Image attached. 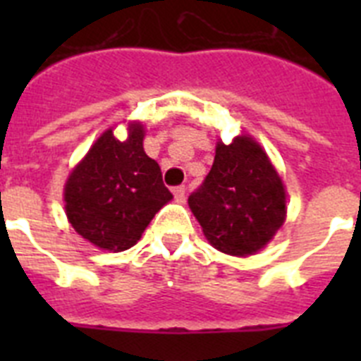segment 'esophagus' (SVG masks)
Segmentation results:
<instances>
[{
    "label": "esophagus",
    "mask_w": 361,
    "mask_h": 361,
    "mask_svg": "<svg viewBox=\"0 0 361 361\" xmlns=\"http://www.w3.org/2000/svg\"><path fill=\"white\" fill-rule=\"evenodd\" d=\"M173 195H175V199L183 202L184 197H186V186H175L173 188Z\"/></svg>",
    "instance_id": "esophagus-1"
}]
</instances>
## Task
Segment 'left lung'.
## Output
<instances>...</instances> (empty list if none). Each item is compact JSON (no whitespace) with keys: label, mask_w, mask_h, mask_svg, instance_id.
<instances>
[{"label":"left lung","mask_w":361,"mask_h":361,"mask_svg":"<svg viewBox=\"0 0 361 361\" xmlns=\"http://www.w3.org/2000/svg\"><path fill=\"white\" fill-rule=\"evenodd\" d=\"M188 204L216 250L242 257L262 250L286 219L282 180L245 135L216 145L212 170Z\"/></svg>","instance_id":"left-lung-1"}]
</instances>
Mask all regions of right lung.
I'll use <instances>...</instances> for the list:
<instances>
[{"mask_svg":"<svg viewBox=\"0 0 361 361\" xmlns=\"http://www.w3.org/2000/svg\"><path fill=\"white\" fill-rule=\"evenodd\" d=\"M142 139V124H133L123 142L108 130L66 180L70 224L101 250H130L173 197L162 183L161 166L145 153Z\"/></svg>","mask_w":361,"mask_h":361,"instance_id":"add662e5","label":"right lung"}]
</instances>
